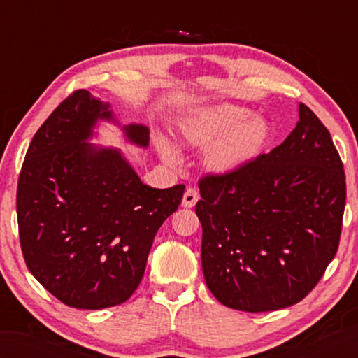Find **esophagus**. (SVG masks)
I'll use <instances>...</instances> for the list:
<instances>
[{"label":"esophagus","mask_w":358,"mask_h":358,"mask_svg":"<svg viewBox=\"0 0 358 358\" xmlns=\"http://www.w3.org/2000/svg\"><path fill=\"white\" fill-rule=\"evenodd\" d=\"M200 195H199V191H196L195 187H187L186 192L183 195V208H194L195 203L199 201Z\"/></svg>","instance_id":"1"}]
</instances>
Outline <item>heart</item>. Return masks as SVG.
<instances>
[{
	"label": "heart",
	"instance_id": "b5f03b06",
	"mask_svg": "<svg viewBox=\"0 0 358 358\" xmlns=\"http://www.w3.org/2000/svg\"><path fill=\"white\" fill-rule=\"evenodd\" d=\"M189 146L208 148L204 164L218 175L237 172L252 163L268 146L271 126L264 118L232 104L204 108L187 117L180 127ZM157 149L167 164L177 166L180 155L172 144L157 140Z\"/></svg>",
	"mask_w": 358,
	"mask_h": 358
}]
</instances>
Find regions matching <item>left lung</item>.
<instances>
[{"label": "left lung", "instance_id": "8db88e82", "mask_svg": "<svg viewBox=\"0 0 358 358\" xmlns=\"http://www.w3.org/2000/svg\"><path fill=\"white\" fill-rule=\"evenodd\" d=\"M287 138L243 169L199 181L201 266L222 305L268 313L301 301L336 257L343 163L308 106Z\"/></svg>", "mask_w": 358, "mask_h": 358}]
</instances>
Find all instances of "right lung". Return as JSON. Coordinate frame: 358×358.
I'll return each instance as SVG.
<instances>
[{
	"label": "right lung",
	"instance_id": "1",
	"mask_svg": "<svg viewBox=\"0 0 358 358\" xmlns=\"http://www.w3.org/2000/svg\"><path fill=\"white\" fill-rule=\"evenodd\" d=\"M98 120L113 121L109 104L85 89L67 96L30 141L17 191L29 271L77 309L117 306L135 292L155 234L185 194V185H143L118 149L86 143ZM123 131L148 148L146 126Z\"/></svg>",
	"mask_w": 358,
	"mask_h": 358
}]
</instances>
